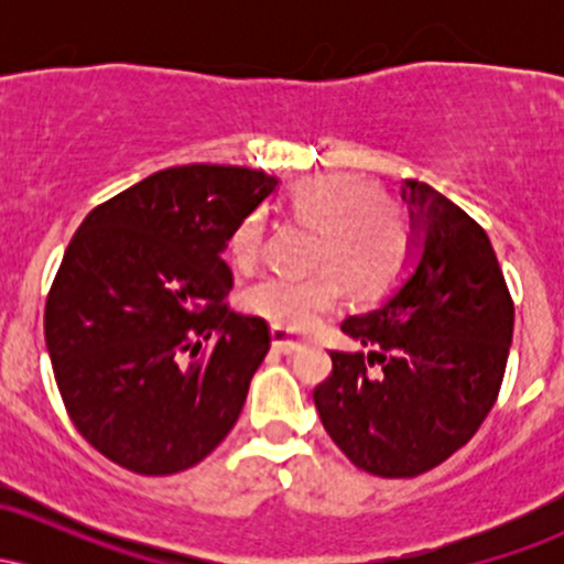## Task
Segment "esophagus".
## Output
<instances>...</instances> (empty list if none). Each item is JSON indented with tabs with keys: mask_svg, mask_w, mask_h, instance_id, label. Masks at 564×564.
<instances>
[{
	"mask_svg": "<svg viewBox=\"0 0 564 564\" xmlns=\"http://www.w3.org/2000/svg\"><path fill=\"white\" fill-rule=\"evenodd\" d=\"M270 336H273V347L278 349V352H283V355L296 352V349L302 347L300 339H294V336H289L286 332H281V328H273V332H270Z\"/></svg>",
	"mask_w": 564,
	"mask_h": 564,
	"instance_id": "34e87169",
	"label": "esophagus"
}]
</instances>
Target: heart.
Instances as JSON below:
<instances>
[{
  "label": "heart",
  "instance_id": "heart-1",
  "mask_svg": "<svg viewBox=\"0 0 564 564\" xmlns=\"http://www.w3.org/2000/svg\"><path fill=\"white\" fill-rule=\"evenodd\" d=\"M286 206L315 230L310 275H270L246 294V310L283 332L315 326L339 302L341 286L355 302H377L403 283L416 254L408 212L381 196L373 180L326 172L291 185ZM264 246V217H243L228 251L238 270H251Z\"/></svg>",
  "mask_w": 564,
  "mask_h": 564
}]
</instances>
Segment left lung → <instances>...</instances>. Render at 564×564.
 <instances>
[{
    "label": "left lung",
    "instance_id": "8db88e82",
    "mask_svg": "<svg viewBox=\"0 0 564 564\" xmlns=\"http://www.w3.org/2000/svg\"><path fill=\"white\" fill-rule=\"evenodd\" d=\"M419 257L381 307L341 332L364 349H332L313 400L358 469L416 477L469 443L507 371L514 302L488 232L435 187L405 180Z\"/></svg>",
    "mask_w": 564,
    "mask_h": 564
}]
</instances>
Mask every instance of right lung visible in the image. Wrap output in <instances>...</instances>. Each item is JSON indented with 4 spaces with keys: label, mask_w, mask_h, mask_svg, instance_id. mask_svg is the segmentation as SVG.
<instances>
[{
    "label": "right lung",
    "mask_w": 564,
    "mask_h": 564,
    "mask_svg": "<svg viewBox=\"0 0 564 564\" xmlns=\"http://www.w3.org/2000/svg\"><path fill=\"white\" fill-rule=\"evenodd\" d=\"M278 180L246 166L161 170L95 206L44 307L79 435L134 475L196 467L238 422L270 328L232 313L230 232Z\"/></svg>",
    "instance_id": "add662e5"
}]
</instances>
